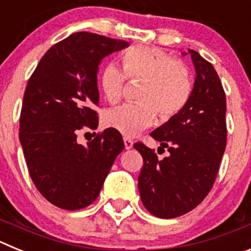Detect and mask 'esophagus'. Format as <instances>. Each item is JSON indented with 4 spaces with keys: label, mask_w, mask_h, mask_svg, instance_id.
I'll list each match as a JSON object with an SVG mask.
<instances>
[{
    "label": "esophagus",
    "mask_w": 251,
    "mask_h": 251,
    "mask_svg": "<svg viewBox=\"0 0 251 251\" xmlns=\"http://www.w3.org/2000/svg\"><path fill=\"white\" fill-rule=\"evenodd\" d=\"M124 147H126V150H130V148L133 147V141L129 138H124Z\"/></svg>",
    "instance_id": "obj_1"
}]
</instances>
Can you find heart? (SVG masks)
<instances>
[{
  "mask_svg": "<svg viewBox=\"0 0 251 251\" xmlns=\"http://www.w3.org/2000/svg\"><path fill=\"white\" fill-rule=\"evenodd\" d=\"M123 69L110 63L100 75V86L109 103L123 97L127 77L143 81L141 104H124L104 115V123L126 137H133L153 123L156 112L163 121L185 108L192 94V77L187 65L165 51L148 46H133L122 56Z\"/></svg>",
  "mask_w": 251,
  "mask_h": 251,
  "instance_id": "1",
  "label": "heart"
}]
</instances>
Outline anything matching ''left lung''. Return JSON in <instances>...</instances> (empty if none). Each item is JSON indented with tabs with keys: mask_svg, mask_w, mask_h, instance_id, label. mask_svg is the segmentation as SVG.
I'll return each mask as SVG.
<instances>
[{
	"mask_svg": "<svg viewBox=\"0 0 251 251\" xmlns=\"http://www.w3.org/2000/svg\"><path fill=\"white\" fill-rule=\"evenodd\" d=\"M196 72L190 100L151 136L167 148L159 159L143 143H134L143 157L138 177L141 200L152 215L174 219L187 214L207 196L226 147V98L212 64L188 50ZM186 55V52H183Z\"/></svg>",
	"mask_w": 251,
	"mask_h": 251,
	"instance_id": "obj_1",
	"label": "left lung"
}]
</instances>
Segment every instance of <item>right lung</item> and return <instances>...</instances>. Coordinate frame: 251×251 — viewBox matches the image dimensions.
Returning <instances> with one entry per match:
<instances>
[{
  "label": "right lung",
  "instance_id": "right-lung-1",
  "mask_svg": "<svg viewBox=\"0 0 251 251\" xmlns=\"http://www.w3.org/2000/svg\"><path fill=\"white\" fill-rule=\"evenodd\" d=\"M129 46L127 41L75 32L51 46L28 79L20 142L32 182L49 202L80 210L99 196L113 162L124 150L118 130L108 128L85 146L83 127L97 129V74L101 60Z\"/></svg>",
  "mask_w": 251,
  "mask_h": 251
}]
</instances>
